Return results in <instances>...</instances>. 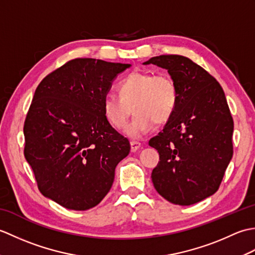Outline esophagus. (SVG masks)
Listing matches in <instances>:
<instances>
[{"label":"esophagus","instance_id":"1","mask_svg":"<svg viewBox=\"0 0 255 255\" xmlns=\"http://www.w3.org/2000/svg\"><path fill=\"white\" fill-rule=\"evenodd\" d=\"M130 145H131V147H130L131 152H136L137 150L141 148V143L138 142V141H133V140H132V141H130Z\"/></svg>","mask_w":255,"mask_h":255}]
</instances>
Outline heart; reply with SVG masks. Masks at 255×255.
<instances>
[{
    "mask_svg": "<svg viewBox=\"0 0 255 255\" xmlns=\"http://www.w3.org/2000/svg\"><path fill=\"white\" fill-rule=\"evenodd\" d=\"M118 90L119 95H105L103 111L107 122L114 128L122 130L126 127L133 108L134 117L126 130L128 136L132 138H140L148 133L154 123H166L178 102L177 85L166 73L131 72L119 83Z\"/></svg>",
    "mask_w": 255,
    "mask_h": 255,
    "instance_id": "heart-1",
    "label": "heart"
}]
</instances>
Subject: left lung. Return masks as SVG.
Listing matches in <instances>:
<instances>
[{
    "label": "left lung",
    "instance_id": "1",
    "mask_svg": "<svg viewBox=\"0 0 255 255\" xmlns=\"http://www.w3.org/2000/svg\"><path fill=\"white\" fill-rule=\"evenodd\" d=\"M143 64L166 69L178 90L172 117L149 141L160 155L151 174L154 188L172 204H196L217 192L234 154V119L224 90L186 57L162 55Z\"/></svg>",
    "mask_w": 255,
    "mask_h": 255
}]
</instances>
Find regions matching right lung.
<instances>
[{
  "label": "right lung",
  "instance_id": "obj_1",
  "mask_svg": "<svg viewBox=\"0 0 255 255\" xmlns=\"http://www.w3.org/2000/svg\"><path fill=\"white\" fill-rule=\"evenodd\" d=\"M128 68L78 58L37 86L24 124V154L45 197L68 209L88 210L110 192L130 144L107 122L103 101Z\"/></svg>",
  "mask_w": 255,
  "mask_h": 255
}]
</instances>
